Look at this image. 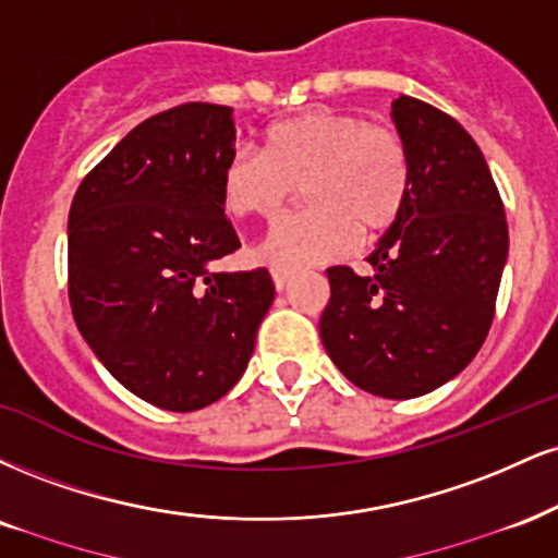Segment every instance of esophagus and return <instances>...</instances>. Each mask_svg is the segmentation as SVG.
I'll use <instances>...</instances> for the list:
<instances>
[{"mask_svg":"<svg viewBox=\"0 0 558 558\" xmlns=\"http://www.w3.org/2000/svg\"><path fill=\"white\" fill-rule=\"evenodd\" d=\"M291 278L293 275L291 272H280V270H272V283H275V288H278V291H283V288L291 283Z\"/></svg>","mask_w":558,"mask_h":558,"instance_id":"1","label":"esophagus"}]
</instances>
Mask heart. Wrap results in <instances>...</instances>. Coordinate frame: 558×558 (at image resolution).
Returning <instances> with one entry per match:
<instances>
[{"label": "heart", "instance_id": "1", "mask_svg": "<svg viewBox=\"0 0 558 558\" xmlns=\"http://www.w3.org/2000/svg\"><path fill=\"white\" fill-rule=\"evenodd\" d=\"M411 186L400 134L330 106L272 124L265 156L236 147L220 171V199L233 218H275L306 192L312 207L267 228L252 250L280 272L345 257L359 236L381 239L405 215Z\"/></svg>", "mask_w": 558, "mask_h": 558}]
</instances>
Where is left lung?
<instances>
[{
	"label": "left lung",
	"mask_w": 558,
	"mask_h": 558,
	"mask_svg": "<svg viewBox=\"0 0 558 558\" xmlns=\"http://www.w3.org/2000/svg\"><path fill=\"white\" fill-rule=\"evenodd\" d=\"M392 119L411 156V203L355 275L327 270L319 319L335 366L366 392L408 400L473 361L494 322L509 233L481 147L445 111L400 96Z\"/></svg>",
	"instance_id": "1"
}]
</instances>
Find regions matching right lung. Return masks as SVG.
<instances>
[{"label":"right lung","mask_w":558,"mask_h":558,"mask_svg":"<svg viewBox=\"0 0 558 558\" xmlns=\"http://www.w3.org/2000/svg\"><path fill=\"white\" fill-rule=\"evenodd\" d=\"M233 143L228 106H173L134 126L70 207L77 330L113 379L163 411H199L236 385L275 299L265 267L210 270L241 246L220 199Z\"/></svg>","instance_id":"add662e5"}]
</instances>
